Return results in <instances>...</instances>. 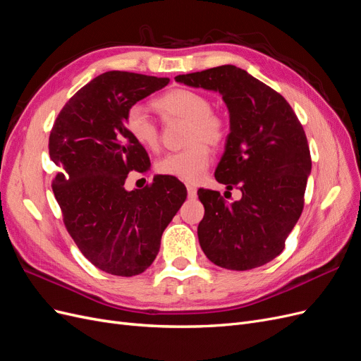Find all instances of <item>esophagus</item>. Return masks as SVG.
I'll return each mask as SVG.
<instances>
[{
	"label": "esophagus",
	"mask_w": 361,
	"mask_h": 361,
	"mask_svg": "<svg viewBox=\"0 0 361 361\" xmlns=\"http://www.w3.org/2000/svg\"><path fill=\"white\" fill-rule=\"evenodd\" d=\"M187 191H188V197L190 199L197 197V190H195V187H192V185H187Z\"/></svg>",
	"instance_id": "obj_1"
}]
</instances>
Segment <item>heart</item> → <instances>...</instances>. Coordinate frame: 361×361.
Wrapping results in <instances>:
<instances>
[{
  "label": "heart",
  "mask_w": 361,
  "mask_h": 361,
  "mask_svg": "<svg viewBox=\"0 0 361 361\" xmlns=\"http://www.w3.org/2000/svg\"><path fill=\"white\" fill-rule=\"evenodd\" d=\"M154 106L166 120L182 118L190 123L187 130V145L190 146L159 158L157 171L183 182H197L211 162V150L205 143L220 146L226 140L224 120L212 111V104L204 94L191 89H174L164 93L154 101ZM125 126L130 138L141 147L158 149L159 128L143 105L135 104L129 108Z\"/></svg>",
  "instance_id": "b5f03b06"
}]
</instances>
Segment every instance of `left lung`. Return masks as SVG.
I'll list each match as a JSON object with an SVG mask.
<instances>
[{"label":"left lung","mask_w":361,"mask_h":361,"mask_svg":"<svg viewBox=\"0 0 361 361\" xmlns=\"http://www.w3.org/2000/svg\"><path fill=\"white\" fill-rule=\"evenodd\" d=\"M174 80L218 92L231 117L215 179L243 197L227 203L218 191L197 192L204 206L197 228L203 253L226 269L265 265L285 248L302 212L312 159L300 120L280 93L232 64Z\"/></svg>","instance_id":"left-lung-1"}]
</instances>
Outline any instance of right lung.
Masks as SVG:
<instances>
[{
    "instance_id": "1",
    "label": "right lung",
    "mask_w": 361,
    "mask_h": 361,
    "mask_svg": "<svg viewBox=\"0 0 361 361\" xmlns=\"http://www.w3.org/2000/svg\"><path fill=\"white\" fill-rule=\"evenodd\" d=\"M169 78L111 71L96 76L63 106L49 135V157L61 171L52 191L81 253L108 274L133 277L155 260L162 232L187 199V188L155 176L143 190H125L128 173L150 159L130 138V106Z\"/></svg>"
}]
</instances>
